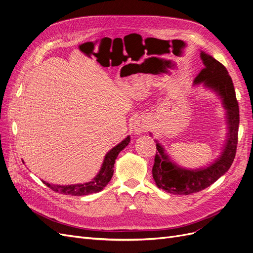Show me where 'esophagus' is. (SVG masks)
Segmentation results:
<instances>
[{"instance_id": "34e87169", "label": "esophagus", "mask_w": 253, "mask_h": 253, "mask_svg": "<svg viewBox=\"0 0 253 253\" xmlns=\"http://www.w3.org/2000/svg\"><path fill=\"white\" fill-rule=\"evenodd\" d=\"M147 130H148V125L146 123V121H144V119H137L133 124V132L136 135H139L141 133H145Z\"/></svg>"}]
</instances>
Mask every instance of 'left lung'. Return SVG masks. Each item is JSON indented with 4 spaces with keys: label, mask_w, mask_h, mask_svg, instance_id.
Returning <instances> with one entry per match:
<instances>
[{
    "label": "left lung",
    "mask_w": 253,
    "mask_h": 253,
    "mask_svg": "<svg viewBox=\"0 0 253 253\" xmlns=\"http://www.w3.org/2000/svg\"><path fill=\"white\" fill-rule=\"evenodd\" d=\"M201 58L205 67L195 78L194 84H204L220 97L227 117V139L220 157L209 167L199 169L179 167L170 160L166 150L156 140L157 152L152 169L153 178L158 188L171 194L189 195L206 189L229 169L236 156L240 115L232 78L224 66L208 53L202 51Z\"/></svg>",
    "instance_id": "1"
}]
</instances>
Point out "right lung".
Segmentation results:
<instances>
[{
    "label": "right lung",
    "mask_w": 253,
    "mask_h": 253,
    "mask_svg": "<svg viewBox=\"0 0 253 253\" xmlns=\"http://www.w3.org/2000/svg\"><path fill=\"white\" fill-rule=\"evenodd\" d=\"M129 141H130V136H127L125 139L121 141L119 145L114 147L106 154L104 157V161L102 163V167L100 169V171L98 172L96 177L90 182L84 183V184H76V185H54V184H49L45 181H42V182L51 190L62 194H66V195L83 196V195L99 192L105 187V186L108 184V182L111 181L114 174L115 161L119 155V153L125 147H127Z\"/></svg>",
    "instance_id": "right-lung-1"
}]
</instances>
